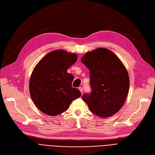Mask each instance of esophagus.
Instances as JSON below:
<instances>
[{
    "label": "esophagus",
    "mask_w": 155,
    "mask_h": 155,
    "mask_svg": "<svg viewBox=\"0 0 155 155\" xmlns=\"http://www.w3.org/2000/svg\"><path fill=\"white\" fill-rule=\"evenodd\" d=\"M78 90L80 91V92L82 93H82H83V88H82V87H78Z\"/></svg>",
    "instance_id": "esophagus-1"
}]
</instances>
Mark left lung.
Instances as JSON below:
<instances>
[{"label": "left lung", "mask_w": 155, "mask_h": 155, "mask_svg": "<svg viewBox=\"0 0 155 155\" xmlns=\"http://www.w3.org/2000/svg\"><path fill=\"white\" fill-rule=\"evenodd\" d=\"M81 61L90 70L92 88L91 94H84L82 99L97 116L111 117L123 106L129 92V78L125 66L104 48L87 52Z\"/></svg>", "instance_id": "8db88e82"}]
</instances>
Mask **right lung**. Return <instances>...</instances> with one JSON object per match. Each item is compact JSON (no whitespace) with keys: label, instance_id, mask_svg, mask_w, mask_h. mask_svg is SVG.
<instances>
[{"label":"right lung","instance_id":"add662e5","mask_svg":"<svg viewBox=\"0 0 155 155\" xmlns=\"http://www.w3.org/2000/svg\"><path fill=\"white\" fill-rule=\"evenodd\" d=\"M77 60V54L63 50L48 53L32 70L29 80L31 99L38 109L54 116L67 110L81 95L71 83L73 76L68 68Z\"/></svg>","mask_w":155,"mask_h":155}]
</instances>
